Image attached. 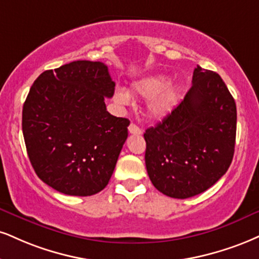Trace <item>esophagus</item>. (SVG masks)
<instances>
[{"label": "esophagus", "instance_id": "obj_1", "mask_svg": "<svg viewBox=\"0 0 259 259\" xmlns=\"http://www.w3.org/2000/svg\"><path fill=\"white\" fill-rule=\"evenodd\" d=\"M127 129H129V133H130V134H134V135H141V134H142V130L140 129V127H139L138 125H136L135 123L130 124Z\"/></svg>", "mask_w": 259, "mask_h": 259}]
</instances>
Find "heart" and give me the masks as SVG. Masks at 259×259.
<instances>
[{"label":"heart","mask_w":259,"mask_h":259,"mask_svg":"<svg viewBox=\"0 0 259 259\" xmlns=\"http://www.w3.org/2000/svg\"><path fill=\"white\" fill-rule=\"evenodd\" d=\"M170 78L164 74L146 77L133 85V94L143 100H148V112L153 117H164L175 107L180 98V90L176 85H169ZM114 101L126 106L132 102V95L123 88L114 93Z\"/></svg>","instance_id":"obj_1"}]
</instances>
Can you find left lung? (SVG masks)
I'll use <instances>...</instances> for the list:
<instances>
[{
  "instance_id": "obj_1",
  "label": "left lung",
  "mask_w": 259,
  "mask_h": 259,
  "mask_svg": "<svg viewBox=\"0 0 259 259\" xmlns=\"http://www.w3.org/2000/svg\"><path fill=\"white\" fill-rule=\"evenodd\" d=\"M235 136L236 105L226 83L197 66L185 99L143 134L149 179L170 198L200 194L227 172Z\"/></svg>"
}]
</instances>
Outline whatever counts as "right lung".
<instances>
[{
	"instance_id": "right-lung-1",
	"label": "right lung",
	"mask_w": 259,
	"mask_h": 259,
	"mask_svg": "<svg viewBox=\"0 0 259 259\" xmlns=\"http://www.w3.org/2000/svg\"><path fill=\"white\" fill-rule=\"evenodd\" d=\"M114 85L104 62L88 60L33 82L23 107L25 146L37 176L55 191L88 197L107 186L130 124L106 110Z\"/></svg>"
}]
</instances>
